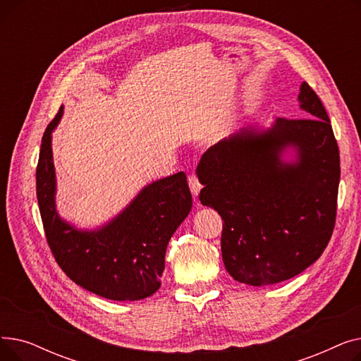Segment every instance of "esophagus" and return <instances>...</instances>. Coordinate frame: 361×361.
Listing matches in <instances>:
<instances>
[{"mask_svg":"<svg viewBox=\"0 0 361 361\" xmlns=\"http://www.w3.org/2000/svg\"><path fill=\"white\" fill-rule=\"evenodd\" d=\"M188 187H190L193 196H199V193L202 190V184H200L199 178L195 174H192L190 177H188Z\"/></svg>","mask_w":361,"mask_h":361,"instance_id":"esophagus-1","label":"esophagus"}]
</instances>
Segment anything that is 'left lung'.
Instances as JSON below:
<instances>
[{
    "label": "left lung",
    "instance_id": "obj_1",
    "mask_svg": "<svg viewBox=\"0 0 361 361\" xmlns=\"http://www.w3.org/2000/svg\"><path fill=\"white\" fill-rule=\"evenodd\" d=\"M297 101L306 118L243 127L207 149L196 169L202 204L224 219L225 269L245 286L298 275L324 253L334 231L338 145L306 82Z\"/></svg>",
    "mask_w": 361,
    "mask_h": 361
}]
</instances>
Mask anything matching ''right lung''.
<instances>
[{"label":"right lung","instance_id":"obj_1","mask_svg":"<svg viewBox=\"0 0 361 361\" xmlns=\"http://www.w3.org/2000/svg\"><path fill=\"white\" fill-rule=\"evenodd\" d=\"M64 106L47 127L36 168V197L49 247L66 275L85 290L116 301L150 297L161 287L166 245L192 211L187 177L146 184L131 202L97 228H79L56 209L52 131Z\"/></svg>","mask_w":361,"mask_h":361}]
</instances>
